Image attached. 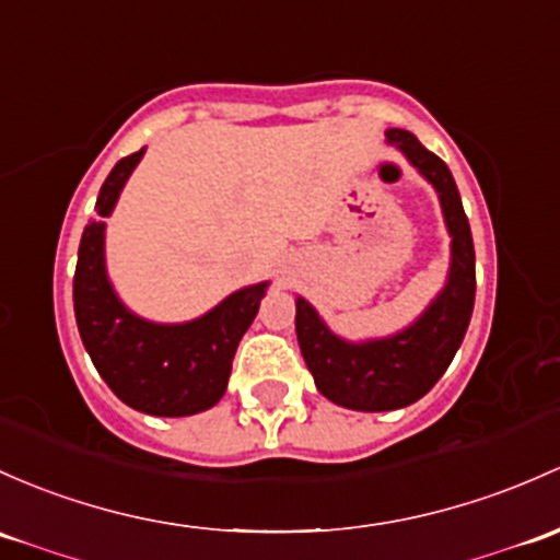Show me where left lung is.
Segmentation results:
<instances>
[{
    "label": "left lung",
    "mask_w": 560,
    "mask_h": 560,
    "mask_svg": "<svg viewBox=\"0 0 560 560\" xmlns=\"http://www.w3.org/2000/svg\"><path fill=\"white\" fill-rule=\"evenodd\" d=\"M386 139L438 187L453 238L448 284L413 327L373 343L357 346L335 338L303 298H298L295 314L298 343L316 388L335 405L370 413L413 405L438 384L462 346L475 305L472 233L448 166L410 131L392 128Z\"/></svg>",
    "instance_id": "8db88e82"
}]
</instances>
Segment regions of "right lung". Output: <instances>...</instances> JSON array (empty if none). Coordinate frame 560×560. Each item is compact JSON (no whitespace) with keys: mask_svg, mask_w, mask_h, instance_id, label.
Here are the masks:
<instances>
[{"mask_svg":"<svg viewBox=\"0 0 560 560\" xmlns=\"http://www.w3.org/2000/svg\"><path fill=\"white\" fill-rule=\"evenodd\" d=\"M144 150L117 161L102 192L98 217H109ZM265 284L222 300L190 325H150L122 308L104 270V222L82 231L74 268V319L98 375L128 408L163 419L192 416L220 402L238 340L257 316Z\"/></svg>","mask_w":560,"mask_h":560,"instance_id":"1","label":"right lung"}]
</instances>
